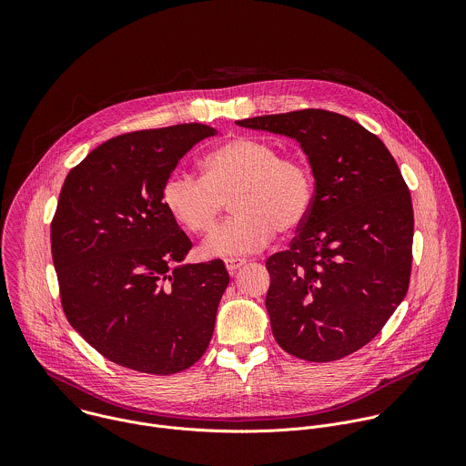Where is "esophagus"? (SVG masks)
<instances>
[{
    "instance_id": "obj_1",
    "label": "esophagus",
    "mask_w": 466,
    "mask_h": 466,
    "mask_svg": "<svg viewBox=\"0 0 466 466\" xmlns=\"http://www.w3.org/2000/svg\"><path fill=\"white\" fill-rule=\"evenodd\" d=\"M247 258H238V256H230V258H227L225 259V265H227V269H228V273L230 275H236L241 268H243V265H247Z\"/></svg>"
}]
</instances>
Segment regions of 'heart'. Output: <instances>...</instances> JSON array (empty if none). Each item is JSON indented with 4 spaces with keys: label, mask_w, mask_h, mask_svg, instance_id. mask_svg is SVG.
<instances>
[{
    "label": "heart",
    "mask_w": 466,
    "mask_h": 466,
    "mask_svg": "<svg viewBox=\"0 0 466 466\" xmlns=\"http://www.w3.org/2000/svg\"><path fill=\"white\" fill-rule=\"evenodd\" d=\"M203 177L177 169L162 187V207L186 232H212L228 198L236 212L203 245L207 256L259 250L277 230L293 232L308 219L315 180L309 167L265 140L238 137L212 149L201 162Z\"/></svg>",
    "instance_id": "b5f03b06"
}]
</instances>
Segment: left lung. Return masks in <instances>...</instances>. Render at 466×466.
Wrapping results in <instances>:
<instances>
[{
	"label": "left lung",
	"instance_id": "1",
	"mask_svg": "<svg viewBox=\"0 0 466 466\" xmlns=\"http://www.w3.org/2000/svg\"><path fill=\"white\" fill-rule=\"evenodd\" d=\"M236 123L295 138L315 177L308 219L265 261L273 336L295 358L341 360L372 341L408 293V184L383 142L347 116L306 108Z\"/></svg>",
	"mask_w": 466,
	"mask_h": 466
}]
</instances>
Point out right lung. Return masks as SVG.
<instances>
[{"label":"right lung","mask_w":466,"mask_h":466,"mask_svg":"<svg viewBox=\"0 0 466 466\" xmlns=\"http://www.w3.org/2000/svg\"><path fill=\"white\" fill-rule=\"evenodd\" d=\"M218 135L203 123L127 132L66 177L51 254L66 319L106 360L146 374L207 352L230 282L221 259L186 263L189 238L162 207L178 160Z\"/></svg>","instance_id":"obj_1"}]
</instances>
